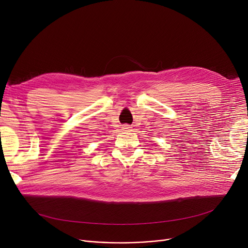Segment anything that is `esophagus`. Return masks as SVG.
Returning <instances> with one entry per match:
<instances>
[{
  "label": "esophagus",
  "instance_id": "1",
  "mask_svg": "<svg viewBox=\"0 0 248 248\" xmlns=\"http://www.w3.org/2000/svg\"><path fill=\"white\" fill-rule=\"evenodd\" d=\"M122 128L124 129V131H128V129H131V128H132V126L129 125V124H124Z\"/></svg>",
  "mask_w": 248,
  "mask_h": 248
}]
</instances>
